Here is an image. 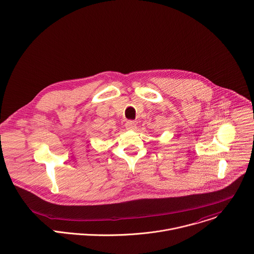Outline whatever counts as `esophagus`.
I'll return each mask as SVG.
<instances>
[{"label": "esophagus", "mask_w": 254, "mask_h": 254, "mask_svg": "<svg viewBox=\"0 0 254 254\" xmlns=\"http://www.w3.org/2000/svg\"><path fill=\"white\" fill-rule=\"evenodd\" d=\"M125 126H126V128H127L128 130H135V129H136V126H137V124H136V122H135V121L128 120V121L126 122Z\"/></svg>", "instance_id": "34e87169"}]
</instances>
